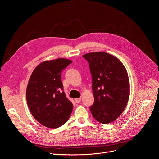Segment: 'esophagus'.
I'll use <instances>...</instances> for the list:
<instances>
[{
    "label": "esophagus",
    "mask_w": 159,
    "mask_h": 159,
    "mask_svg": "<svg viewBox=\"0 0 159 159\" xmlns=\"http://www.w3.org/2000/svg\"><path fill=\"white\" fill-rule=\"evenodd\" d=\"M75 102L77 103H79L81 102V98H76L75 100Z\"/></svg>",
    "instance_id": "1"
}]
</instances>
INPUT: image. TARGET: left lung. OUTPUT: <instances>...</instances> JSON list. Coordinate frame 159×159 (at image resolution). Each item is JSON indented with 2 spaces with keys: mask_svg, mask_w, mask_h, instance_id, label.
I'll return each instance as SVG.
<instances>
[{
  "mask_svg": "<svg viewBox=\"0 0 159 159\" xmlns=\"http://www.w3.org/2000/svg\"><path fill=\"white\" fill-rule=\"evenodd\" d=\"M88 62L94 102L89 110L101 123L115 121L127 105L130 95L128 73L122 62L105 52L83 56Z\"/></svg>",
  "mask_w": 159,
  "mask_h": 159,
  "instance_id": "1",
  "label": "left lung"
}]
</instances>
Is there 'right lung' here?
Here are the masks:
<instances>
[{
  "label": "right lung",
  "instance_id": "right-lung-1",
  "mask_svg": "<svg viewBox=\"0 0 159 159\" xmlns=\"http://www.w3.org/2000/svg\"><path fill=\"white\" fill-rule=\"evenodd\" d=\"M72 61L64 58L43 62L32 73L27 86L28 107L46 127L56 129L69 119L73 105L63 91L61 72Z\"/></svg>",
  "mask_w": 159,
  "mask_h": 159
}]
</instances>
